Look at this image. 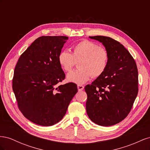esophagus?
<instances>
[{
    "mask_svg": "<svg viewBox=\"0 0 150 150\" xmlns=\"http://www.w3.org/2000/svg\"><path fill=\"white\" fill-rule=\"evenodd\" d=\"M78 89L79 91H83L84 89V86L82 85H78Z\"/></svg>",
    "mask_w": 150,
    "mask_h": 150,
    "instance_id": "1",
    "label": "esophagus"
}]
</instances>
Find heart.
Wrapping results in <instances>:
<instances>
[{
  "mask_svg": "<svg viewBox=\"0 0 150 150\" xmlns=\"http://www.w3.org/2000/svg\"><path fill=\"white\" fill-rule=\"evenodd\" d=\"M108 61L109 53L106 49L88 40L75 44L72 54L62 51L58 56L59 63L66 72L71 71L76 62H79V69L71 71L67 76L69 82L77 84L85 83L91 77L96 78L101 76L106 69Z\"/></svg>",
  "mask_w": 150,
  "mask_h": 150,
  "instance_id": "heart-1",
  "label": "heart"
}]
</instances>
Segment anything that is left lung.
Wrapping results in <instances>:
<instances>
[{"instance_id":"8db88e82","label":"left lung","mask_w":150,"mask_h":150,"mask_svg":"<svg viewBox=\"0 0 150 150\" xmlns=\"http://www.w3.org/2000/svg\"><path fill=\"white\" fill-rule=\"evenodd\" d=\"M109 53L104 73L85 86L87 114L94 123L110 126L128 115L138 93L137 64L129 51L118 41L106 36H91Z\"/></svg>"}]
</instances>
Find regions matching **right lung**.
<instances>
[{
	"mask_svg": "<svg viewBox=\"0 0 150 150\" xmlns=\"http://www.w3.org/2000/svg\"><path fill=\"white\" fill-rule=\"evenodd\" d=\"M68 37L41 36L21 54L15 67L12 89L18 108L35 124L49 126L64 116L78 92L69 83L57 86L65 78L58 61Z\"/></svg>",
	"mask_w": 150,
	"mask_h": 150,
	"instance_id": "1",
	"label": "right lung"
}]
</instances>
